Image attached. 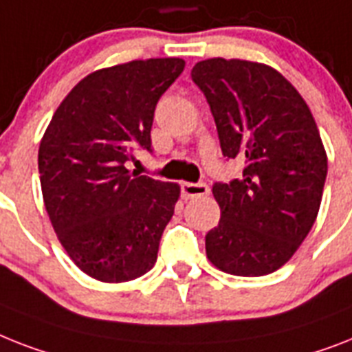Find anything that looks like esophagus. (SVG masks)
I'll return each instance as SVG.
<instances>
[{"label":"esophagus","mask_w":352,"mask_h":352,"mask_svg":"<svg viewBox=\"0 0 352 352\" xmlns=\"http://www.w3.org/2000/svg\"><path fill=\"white\" fill-rule=\"evenodd\" d=\"M182 195H184V199L210 195V186L204 184V182H182Z\"/></svg>","instance_id":"1"}]
</instances>
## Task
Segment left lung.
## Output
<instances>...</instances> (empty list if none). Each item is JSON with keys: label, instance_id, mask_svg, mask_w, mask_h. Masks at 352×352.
<instances>
[{"label": "left lung", "instance_id": "1", "mask_svg": "<svg viewBox=\"0 0 352 352\" xmlns=\"http://www.w3.org/2000/svg\"><path fill=\"white\" fill-rule=\"evenodd\" d=\"M215 119L222 155L242 159L241 179L215 182L219 226L206 255L236 276H264L287 262L316 221L327 155L309 107L275 68L206 59L191 70Z\"/></svg>", "mask_w": 352, "mask_h": 352}]
</instances>
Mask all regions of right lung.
I'll return each instance as SVG.
<instances>
[{"label":"right lung","instance_id":"1","mask_svg":"<svg viewBox=\"0 0 352 352\" xmlns=\"http://www.w3.org/2000/svg\"><path fill=\"white\" fill-rule=\"evenodd\" d=\"M184 65L164 57L90 74L43 135L37 166L45 208L68 256L92 278L128 282L155 264L181 188L124 164L135 150L151 151L157 102Z\"/></svg>","mask_w":352,"mask_h":352}]
</instances>
